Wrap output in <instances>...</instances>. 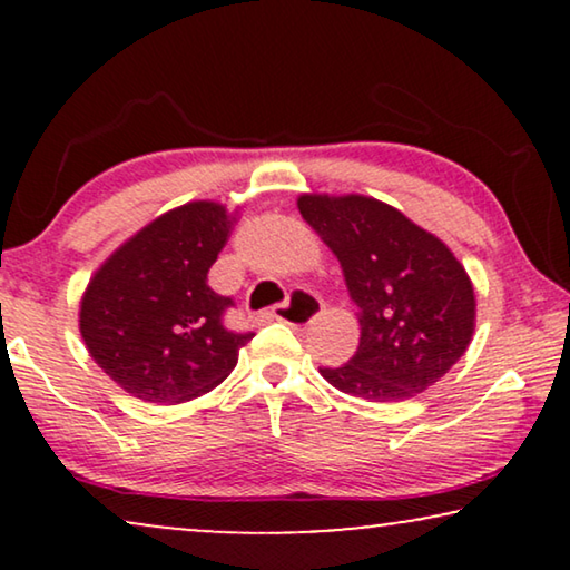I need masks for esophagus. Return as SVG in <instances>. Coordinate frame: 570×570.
<instances>
[{"label": "esophagus", "instance_id": "1", "mask_svg": "<svg viewBox=\"0 0 570 570\" xmlns=\"http://www.w3.org/2000/svg\"><path fill=\"white\" fill-rule=\"evenodd\" d=\"M324 303L318 295L308 293V291H293L291 298L285 303H277V306H272V318H277V322H285L291 326H306L314 322V318L322 314Z\"/></svg>", "mask_w": 570, "mask_h": 570}]
</instances>
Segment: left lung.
<instances>
[{"mask_svg":"<svg viewBox=\"0 0 570 570\" xmlns=\"http://www.w3.org/2000/svg\"><path fill=\"white\" fill-rule=\"evenodd\" d=\"M298 209L345 272L361 311V345L318 368L340 392L402 402L451 371L474 332V291L446 244L384 202L303 194Z\"/></svg>","mask_w":570,"mask_h":570,"instance_id":"left-lung-1","label":"left lung"}]
</instances>
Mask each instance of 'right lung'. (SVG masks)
I'll use <instances>...</instances> for the list:
<instances>
[{
	"label": "right lung",
	"mask_w": 570,
	"mask_h": 570,
	"mask_svg": "<svg viewBox=\"0 0 570 570\" xmlns=\"http://www.w3.org/2000/svg\"><path fill=\"white\" fill-rule=\"evenodd\" d=\"M236 217L215 202L170 209L111 254L80 303L92 361L142 402L176 404L236 368L254 332L225 326L233 298L207 285Z\"/></svg>",
	"instance_id": "add662e5"
}]
</instances>
